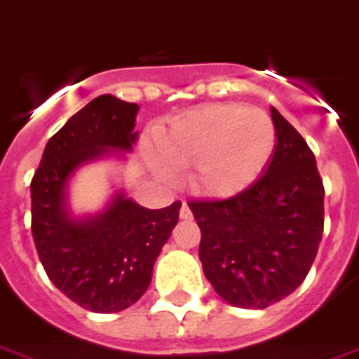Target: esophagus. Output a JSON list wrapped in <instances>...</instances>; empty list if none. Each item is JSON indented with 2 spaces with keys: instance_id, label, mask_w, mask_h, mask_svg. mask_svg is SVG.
I'll return each instance as SVG.
<instances>
[{
  "instance_id": "34e87169",
  "label": "esophagus",
  "mask_w": 359,
  "mask_h": 359,
  "mask_svg": "<svg viewBox=\"0 0 359 359\" xmlns=\"http://www.w3.org/2000/svg\"><path fill=\"white\" fill-rule=\"evenodd\" d=\"M180 219H184V221L194 219V214H191V210H189V206L186 205V203L180 206Z\"/></svg>"
}]
</instances>
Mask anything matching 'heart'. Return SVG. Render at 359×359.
I'll list each match as a JSON object with an SVG mask.
<instances>
[{
	"mask_svg": "<svg viewBox=\"0 0 359 359\" xmlns=\"http://www.w3.org/2000/svg\"><path fill=\"white\" fill-rule=\"evenodd\" d=\"M276 147L273 119L243 104H206L180 116L158 138L162 162L154 170L164 180L194 168L191 186L210 199L243 194L260 179Z\"/></svg>",
	"mask_w": 359,
	"mask_h": 359,
	"instance_id": "heart-1",
	"label": "heart"
}]
</instances>
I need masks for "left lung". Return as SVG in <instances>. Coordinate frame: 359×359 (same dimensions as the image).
<instances>
[{
    "label": "left lung",
    "mask_w": 359,
    "mask_h": 359,
    "mask_svg": "<svg viewBox=\"0 0 359 359\" xmlns=\"http://www.w3.org/2000/svg\"><path fill=\"white\" fill-rule=\"evenodd\" d=\"M271 118L276 147L260 179L236 197L188 203L205 276L223 301L247 310H264L304 282L325 225L316 156L275 107Z\"/></svg>",
    "instance_id": "obj_1"
}]
</instances>
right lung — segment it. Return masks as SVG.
Instances as JSON below:
<instances>
[{
    "label": "right lung",
    "instance_id": "obj_1",
    "mask_svg": "<svg viewBox=\"0 0 359 359\" xmlns=\"http://www.w3.org/2000/svg\"><path fill=\"white\" fill-rule=\"evenodd\" d=\"M138 104L99 95L51 136L31 180V230L49 280L95 313L133 306L151 284L153 265L179 221L180 201L149 210L116 191L95 215L75 217L68 182L77 168L130 151Z\"/></svg>",
    "mask_w": 359,
    "mask_h": 359
}]
</instances>
